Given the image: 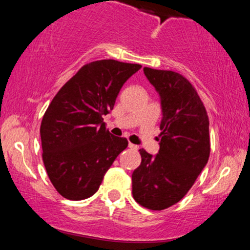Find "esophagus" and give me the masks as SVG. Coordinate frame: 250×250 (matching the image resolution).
<instances>
[{"mask_svg":"<svg viewBox=\"0 0 250 250\" xmlns=\"http://www.w3.org/2000/svg\"><path fill=\"white\" fill-rule=\"evenodd\" d=\"M128 147L130 148V149H133V150H137V148H139L136 145H133V143H130V142H129Z\"/></svg>","mask_w":250,"mask_h":250,"instance_id":"1","label":"esophagus"}]
</instances>
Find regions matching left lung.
I'll return each mask as SVG.
<instances>
[{"mask_svg":"<svg viewBox=\"0 0 250 250\" xmlns=\"http://www.w3.org/2000/svg\"><path fill=\"white\" fill-rule=\"evenodd\" d=\"M161 97L160 150L140 149L142 161L131 175L133 196L142 207L163 210L183 199L210 154L209 119L196 89L179 73L143 68Z\"/></svg>","mask_w":250,"mask_h":250,"instance_id":"left-lung-1","label":"left lung"}]
</instances>
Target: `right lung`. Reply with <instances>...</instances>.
<instances>
[{"label":"right lung","instance_id":"right-lung-1","mask_svg":"<svg viewBox=\"0 0 250 250\" xmlns=\"http://www.w3.org/2000/svg\"><path fill=\"white\" fill-rule=\"evenodd\" d=\"M141 64L115 60L87 63L60 89L43 115L42 159L50 182L68 200L94 195L127 139L103 122L125 82Z\"/></svg>","mask_w":250,"mask_h":250}]
</instances>
